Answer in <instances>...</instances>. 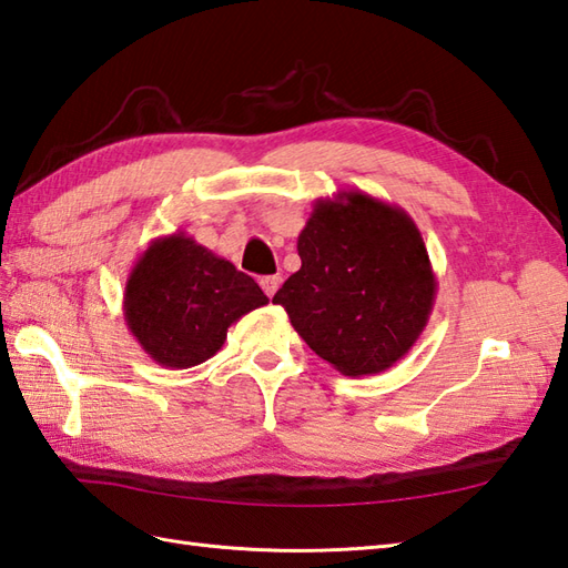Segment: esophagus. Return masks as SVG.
Segmentation results:
<instances>
[{
  "label": "esophagus",
  "instance_id": "obj_1",
  "mask_svg": "<svg viewBox=\"0 0 568 568\" xmlns=\"http://www.w3.org/2000/svg\"><path fill=\"white\" fill-rule=\"evenodd\" d=\"M261 287H263L265 295L273 297L277 287H281V277H277V275H265V277H261Z\"/></svg>",
  "mask_w": 568,
  "mask_h": 568
}]
</instances>
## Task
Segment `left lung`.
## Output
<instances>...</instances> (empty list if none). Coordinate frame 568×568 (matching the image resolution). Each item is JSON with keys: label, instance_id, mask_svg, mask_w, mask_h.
<instances>
[{"label": "left lung", "instance_id": "left-lung-1", "mask_svg": "<svg viewBox=\"0 0 568 568\" xmlns=\"http://www.w3.org/2000/svg\"><path fill=\"white\" fill-rule=\"evenodd\" d=\"M300 271L275 293L324 361L361 378L388 371L425 332L437 275L403 207L361 190L317 200L297 236Z\"/></svg>", "mask_w": 568, "mask_h": 568}]
</instances>
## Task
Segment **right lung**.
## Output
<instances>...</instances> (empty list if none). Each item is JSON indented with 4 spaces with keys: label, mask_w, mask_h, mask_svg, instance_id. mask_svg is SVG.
<instances>
[{
    "label": "right lung",
    "mask_w": 568,
    "mask_h": 568,
    "mask_svg": "<svg viewBox=\"0 0 568 568\" xmlns=\"http://www.w3.org/2000/svg\"><path fill=\"white\" fill-rule=\"evenodd\" d=\"M268 305L258 283L185 232L153 239L124 287V320L165 368H192L224 346L226 329Z\"/></svg>",
    "instance_id": "1"
}]
</instances>
